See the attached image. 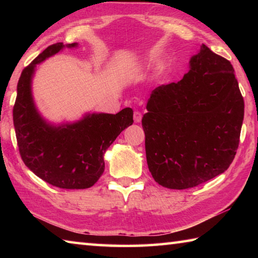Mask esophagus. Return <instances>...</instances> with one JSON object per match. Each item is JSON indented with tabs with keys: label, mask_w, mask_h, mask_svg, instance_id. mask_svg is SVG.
<instances>
[{
	"label": "esophagus",
	"mask_w": 258,
	"mask_h": 258,
	"mask_svg": "<svg viewBox=\"0 0 258 258\" xmlns=\"http://www.w3.org/2000/svg\"><path fill=\"white\" fill-rule=\"evenodd\" d=\"M134 121L135 123H140L142 120V113L140 111H134Z\"/></svg>",
	"instance_id": "esophagus-1"
}]
</instances>
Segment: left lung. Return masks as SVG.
I'll use <instances>...</instances> for the list:
<instances>
[{
	"instance_id": "left-lung-1",
	"label": "left lung",
	"mask_w": 258,
	"mask_h": 258,
	"mask_svg": "<svg viewBox=\"0 0 258 258\" xmlns=\"http://www.w3.org/2000/svg\"><path fill=\"white\" fill-rule=\"evenodd\" d=\"M147 110V163L158 184L189 189L229 168L244 111L230 61L202 44L180 82L152 91Z\"/></svg>"
}]
</instances>
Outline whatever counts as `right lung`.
<instances>
[{"instance_id":"add662e5","label":"right lung","mask_w":258,"mask_h":258,"mask_svg":"<svg viewBox=\"0 0 258 258\" xmlns=\"http://www.w3.org/2000/svg\"><path fill=\"white\" fill-rule=\"evenodd\" d=\"M78 43L47 46L26 67L17 85L14 125L20 156L25 165L43 181L61 189H87L104 171V154L116 138L133 124V110L125 108L116 115L85 112L74 121L53 123L36 107L33 78L37 66L64 47Z\"/></svg>"}]
</instances>
